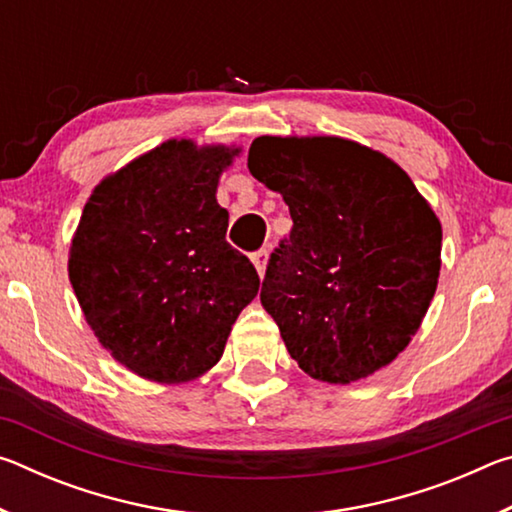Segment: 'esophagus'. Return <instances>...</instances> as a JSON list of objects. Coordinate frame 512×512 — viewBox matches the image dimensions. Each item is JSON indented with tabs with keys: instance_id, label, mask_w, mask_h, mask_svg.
I'll return each mask as SVG.
<instances>
[{
	"instance_id": "1",
	"label": "esophagus",
	"mask_w": 512,
	"mask_h": 512,
	"mask_svg": "<svg viewBox=\"0 0 512 512\" xmlns=\"http://www.w3.org/2000/svg\"><path fill=\"white\" fill-rule=\"evenodd\" d=\"M253 264H255V268H257L259 277H264V273H266V264H268V250H266V248L257 250V253L253 255Z\"/></svg>"
}]
</instances>
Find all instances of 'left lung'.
I'll use <instances>...</instances> for the list:
<instances>
[{
	"label": "left lung",
	"instance_id": "obj_1",
	"mask_svg": "<svg viewBox=\"0 0 512 512\" xmlns=\"http://www.w3.org/2000/svg\"><path fill=\"white\" fill-rule=\"evenodd\" d=\"M248 169L293 219L259 293L291 359L327 384L388 366L418 332L440 275L443 228L413 180L343 137L262 135Z\"/></svg>",
	"mask_w": 512,
	"mask_h": 512
}]
</instances>
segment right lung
Returning <instances> with one entry per match:
<instances>
[{
    "label": "right lung",
    "instance_id": "add662e5",
    "mask_svg": "<svg viewBox=\"0 0 512 512\" xmlns=\"http://www.w3.org/2000/svg\"><path fill=\"white\" fill-rule=\"evenodd\" d=\"M239 149L169 140L94 187L69 248V282L94 336L160 384L201 377L259 291L225 241L216 185Z\"/></svg>",
    "mask_w": 512,
    "mask_h": 512
}]
</instances>
